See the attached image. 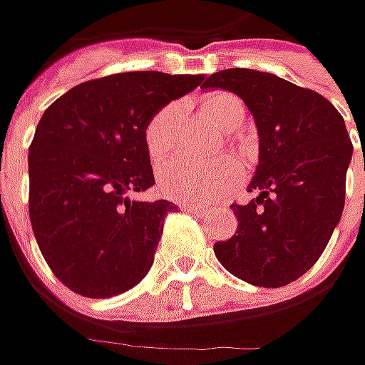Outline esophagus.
<instances>
[{
  "label": "esophagus",
  "mask_w": 365,
  "mask_h": 365,
  "mask_svg": "<svg viewBox=\"0 0 365 365\" xmlns=\"http://www.w3.org/2000/svg\"><path fill=\"white\" fill-rule=\"evenodd\" d=\"M182 209H185V211H195V213H205V211H209L207 207H201V205L195 203H182Z\"/></svg>",
  "instance_id": "obj_1"
}]
</instances>
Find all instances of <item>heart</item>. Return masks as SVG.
I'll list each match as a JSON object with an SVG mask.
<instances>
[{
  "label": "heart",
  "instance_id": "obj_1",
  "mask_svg": "<svg viewBox=\"0 0 365 365\" xmlns=\"http://www.w3.org/2000/svg\"><path fill=\"white\" fill-rule=\"evenodd\" d=\"M203 111L221 130H237L245 121L244 103L233 93L215 91L203 99ZM176 120L178 107H160L144 128V144L152 164L166 162L176 148ZM240 176V166L232 158L199 164L190 160H176L162 168L160 189L166 197L187 203H211L230 189Z\"/></svg>",
  "mask_w": 365,
  "mask_h": 365
}]
</instances>
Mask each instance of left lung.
Listing matches in <instances>:
<instances>
[{
    "mask_svg": "<svg viewBox=\"0 0 365 365\" xmlns=\"http://www.w3.org/2000/svg\"><path fill=\"white\" fill-rule=\"evenodd\" d=\"M203 87L242 97L259 135L256 197L232 205L237 232L215 256L240 280L287 287L321 258L344 213L354 152L344 118L313 89L252 68L213 73Z\"/></svg>",
    "mask_w": 365,
    "mask_h": 365,
    "instance_id": "obj_1",
    "label": "left lung"
}]
</instances>
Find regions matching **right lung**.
<instances>
[{
	"mask_svg": "<svg viewBox=\"0 0 365 365\" xmlns=\"http://www.w3.org/2000/svg\"><path fill=\"white\" fill-rule=\"evenodd\" d=\"M203 83L156 71L85 81L44 111L28 154L30 221L52 274L73 292L109 299L150 270L170 201H133L154 173L148 120Z\"/></svg>",
	"mask_w": 365,
	"mask_h": 365,
	"instance_id": "1",
	"label": "right lung"
}]
</instances>
